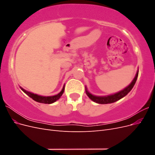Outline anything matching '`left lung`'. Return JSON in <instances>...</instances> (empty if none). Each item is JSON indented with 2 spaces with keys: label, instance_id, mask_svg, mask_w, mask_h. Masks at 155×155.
<instances>
[{
  "label": "left lung",
  "instance_id": "1",
  "mask_svg": "<svg viewBox=\"0 0 155 155\" xmlns=\"http://www.w3.org/2000/svg\"><path fill=\"white\" fill-rule=\"evenodd\" d=\"M138 76V70L137 71V74H136V76L134 77L133 81L131 82V83L129 86L125 88L124 90L121 91L117 93H115L114 94H111V95L106 96H96L94 95H92V94L89 92L87 91V87H85V92L88 97L93 101L97 103V104H111V103H114L116 101L121 99V98L125 96L131 90H132V88H133L136 81H137Z\"/></svg>",
  "mask_w": 155,
  "mask_h": 155
}]
</instances>
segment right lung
I'll use <instances>...</instances> for the list:
<instances>
[{
	"instance_id": "1",
	"label": "right lung",
	"mask_w": 155,
	"mask_h": 155,
	"mask_svg": "<svg viewBox=\"0 0 155 155\" xmlns=\"http://www.w3.org/2000/svg\"><path fill=\"white\" fill-rule=\"evenodd\" d=\"M20 88L23 92H24L25 94H26L29 97L32 98V99L34 100V101H35L37 102H39V103H42V104H52V103H54L55 101L58 100L59 98L61 97V96H62V94L64 92V85L63 86V88L59 94H58L57 95L52 96H39V95L31 93L30 92L26 91V90H25L24 88H22L21 87H20Z\"/></svg>"
}]
</instances>
